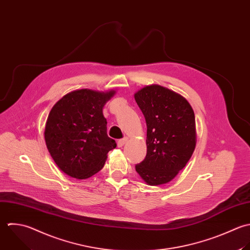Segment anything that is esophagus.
<instances>
[{
    "mask_svg": "<svg viewBox=\"0 0 250 250\" xmlns=\"http://www.w3.org/2000/svg\"><path fill=\"white\" fill-rule=\"evenodd\" d=\"M127 141H128V138H127V137H125V138H123V139H120V140L118 141V147H123Z\"/></svg>",
    "mask_w": 250,
    "mask_h": 250,
    "instance_id": "esophagus-1",
    "label": "esophagus"
}]
</instances>
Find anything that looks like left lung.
<instances>
[{"instance_id": "8db88e82", "label": "left lung", "mask_w": 250, "mask_h": 250, "mask_svg": "<svg viewBox=\"0 0 250 250\" xmlns=\"http://www.w3.org/2000/svg\"><path fill=\"white\" fill-rule=\"evenodd\" d=\"M134 99L147 125V155L135 166L136 172L150 186L168 183L195 151L194 110L181 94L160 84L142 87Z\"/></svg>"}]
</instances>
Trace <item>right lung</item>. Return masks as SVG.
I'll return each mask as SVG.
<instances>
[{
    "instance_id": "right-lung-1",
    "label": "right lung",
    "mask_w": 250,
    "mask_h": 250,
    "mask_svg": "<svg viewBox=\"0 0 250 250\" xmlns=\"http://www.w3.org/2000/svg\"><path fill=\"white\" fill-rule=\"evenodd\" d=\"M116 90L77 89L51 108L44 128L47 150L60 170L76 179H86L102 169L107 154L116 148L107 135L103 107Z\"/></svg>"
}]
</instances>
